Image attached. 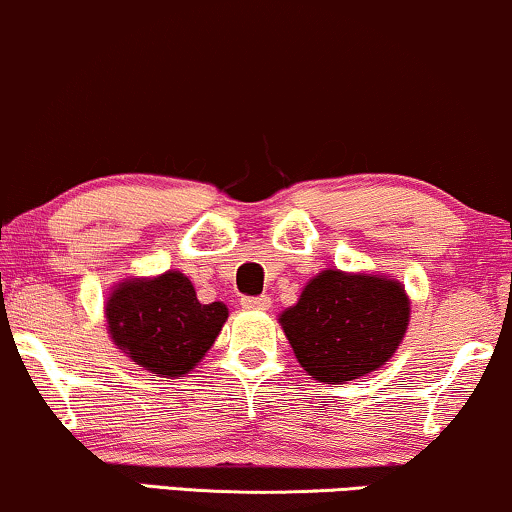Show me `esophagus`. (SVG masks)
Here are the masks:
<instances>
[{
  "label": "esophagus",
  "instance_id": "1",
  "mask_svg": "<svg viewBox=\"0 0 512 512\" xmlns=\"http://www.w3.org/2000/svg\"><path fill=\"white\" fill-rule=\"evenodd\" d=\"M241 304L245 309H255V312H267L271 307V300L267 295H260V297H243Z\"/></svg>",
  "mask_w": 512,
  "mask_h": 512
}]
</instances>
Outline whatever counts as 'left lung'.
<instances>
[{"instance_id": "obj_1", "label": "left lung", "mask_w": 512, "mask_h": 512, "mask_svg": "<svg viewBox=\"0 0 512 512\" xmlns=\"http://www.w3.org/2000/svg\"><path fill=\"white\" fill-rule=\"evenodd\" d=\"M409 314V295L394 278L326 269L278 323L304 371L319 383L342 385L392 359Z\"/></svg>"}]
</instances>
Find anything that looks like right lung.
<instances>
[{"mask_svg": "<svg viewBox=\"0 0 512 512\" xmlns=\"http://www.w3.org/2000/svg\"><path fill=\"white\" fill-rule=\"evenodd\" d=\"M226 316L224 302H198L196 288L181 271L125 278L106 300L113 345L163 378L189 373L215 345Z\"/></svg>", "mask_w": 512, "mask_h": 512, "instance_id": "1", "label": "right lung"}]
</instances>
